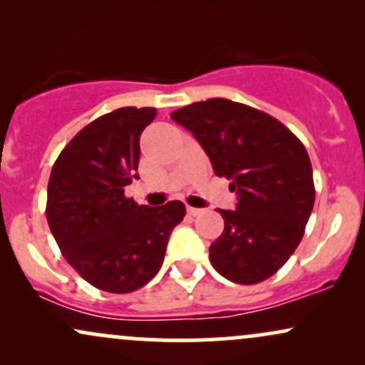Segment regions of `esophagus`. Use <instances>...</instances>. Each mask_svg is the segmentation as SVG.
I'll return each instance as SVG.
<instances>
[{
    "label": "esophagus",
    "mask_w": 365,
    "mask_h": 365,
    "mask_svg": "<svg viewBox=\"0 0 365 365\" xmlns=\"http://www.w3.org/2000/svg\"><path fill=\"white\" fill-rule=\"evenodd\" d=\"M187 212L190 216H200L204 212V209H197V207H187Z\"/></svg>",
    "instance_id": "esophagus-1"
}]
</instances>
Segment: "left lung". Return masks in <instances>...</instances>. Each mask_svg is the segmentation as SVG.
<instances>
[{"label":"left lung","mask_w":365,"mask_h":365,"mask_svg":"<svg viewBox=\"0 0 365 365\" xmlns=\"http://www.w3.org/2000/svg\"><path fill=\"white\" fill-rule=\"evenodd\" d=\"M195 137L217 177L237 192L235 211L217 209L225 230L209 247L226 279L255 284L273 276L302 240L316 199L304 144L282 121L230 99H207L171 113Z\"/></svg>","instance_id":"left-lung-1"}]
</instances>
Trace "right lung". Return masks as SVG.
Segmentation results:
<instances>
[{
	"mask_svg": "<svg viewBox=\"0 0 365 365\" xmlns=\"http://www.w3.org/2000/svg\"><path fill=\"white\" fill-rule=\"evenodd\" d=\"M156 108H120L83 127L58 156L48 183L49 230L63 257L99 290L135 292L158 274L185 204L139 206L125 187L139 178L140 133Z\"/></svg>",
	"mask_w": 365,
	"mask_h": 365,
	"instance_id": "1",
	"label": "right lung"
}]
</instances>
